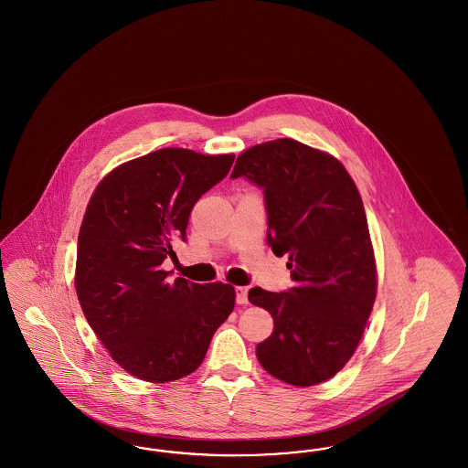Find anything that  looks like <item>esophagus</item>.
<instances>
[{
  "label": "esophagus",
  "instance_id": "obj_1",
  "mask_svg": "<svg viewBox=\"0 0 468 468\" xmlns=\"http://www.w3.org/2000/svg\"><path fill=\"white\" fill-rule=\"evenodd\" d=\"M236 303L239 305L248 304V288L246 286L236 288Z\"/></svg>",
  "mask_w": 468,
  "mask_h": 468
}]
</instances>
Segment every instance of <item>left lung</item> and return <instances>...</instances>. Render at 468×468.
<instances>
[{
  "label": "left lung",
  "mask_w": 468,
  "mask_h": 468,
  "mask_svg": "<svg viewBox=\"0 0 468 468\" xmlns=\"http://www.w3.org/2000/svg\"><path fill=\"white\" fill-rule=\"evenodd\" d=\"M230 176L264 188L267 243L288 255L295 282L283 293L250 290L274 320L257 358L283 383L320 385L353 356L378 292L358 188L334 155L290 138L250 146Z\"/></svg>",
  "instance_id": "1"
}]
</instances>
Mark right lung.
I'll return each instance as SVG.
<instances>
[{"instance_id": "add662e5", "label": "right lung", "mask_w": 468, "mask_h": 468, "mask_svg": "<svg viewBox=\"0 0 468 468\" xmlns=\"http://www.w3.org/2000/svg\"><path fill=\"white\" fill-rule=\"evenodd\" d=\"M234 154L163 148L110 171L87 204L75 288L110 356L148 383L176 381L203 364L234 309V286L167 280L163 262L185 239L194 204L224 180Z\"/></svg>"}]
</instances>
